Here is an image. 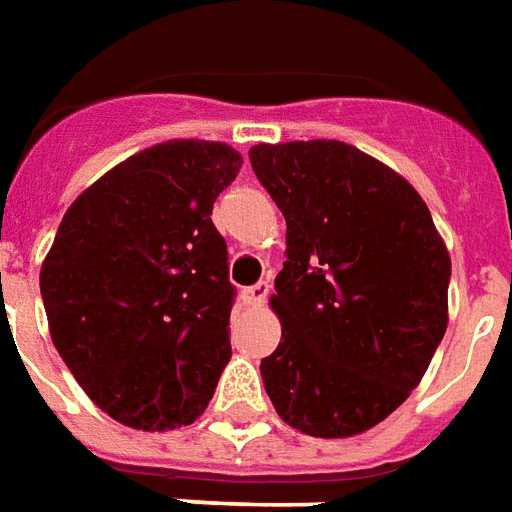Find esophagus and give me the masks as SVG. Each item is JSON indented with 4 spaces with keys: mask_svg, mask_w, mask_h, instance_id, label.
<instances>
[{
    "mask_svg": "<svg viewBox=\"0 0 512 512\" xmlns=\"http://www.w3.org/2000/svg\"><path fill=\"white\" fill-rule=\"evenodd\" d=\"M268 290H271V285H268V279H260L257 285H252V288L244 290L246 304H252V307H260V304H263V301L268 299Z\"/></svg>",
    "mask_w": 512,
    "mask_h": 512,
    "instance_id": "34e87169",
    "label": "esophagus"
}]
</instances>
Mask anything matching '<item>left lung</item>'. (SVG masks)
I'll list each match as a JSON object with an SVG mask.
<instances>
[{"label": "left lung", "instance_id": "1", "mask_svg": "<svg viewBox=\"0 0 512 512\" xmlns=\"http://www.w3.org/2000/svg\"><path fill=\"white\" fill-rule=\"evenodd\" d=\"M257 180L285 216L282 323L260 376L277 414L318 439L376 428L447 332L450 252L400 172L337 139L260 142Z\"/></svg>", "mask_w": 512, "mask_h": 512}]
</instances>
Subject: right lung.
<instances>
[{
  "mask_svg": "<svg viewBox=\"0 0 512 512\" xmlns=\"http://www.w3.org/2000/svg\"><path fill=\"white\" fill-rule=\"evenodd\" d=\"M241 164L224 142H158L101 175L62 216L40 266L51 343L120 425H191L233 356L235 290L211 213Z\"/></svg>",
  "mask_w": 512,
  "mask_h": 512,
  "instance_id": "obj_1",
  "label": "right lung"
}]
</instances>
